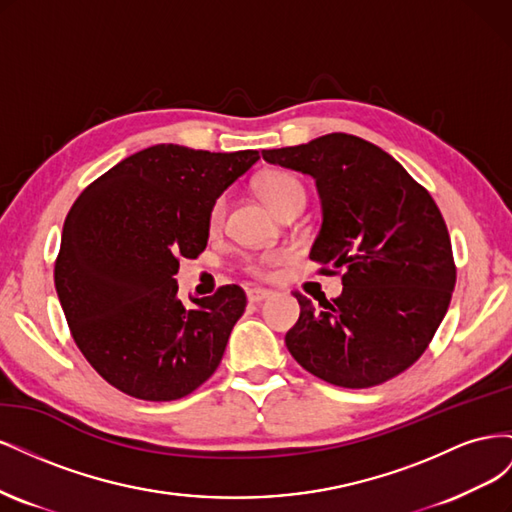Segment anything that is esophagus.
<instances>
[{
	"label": "esophagus",
	"instance_id": "34e87169",
	"mask_svg": "<svg viewBox=\"0 0 512 512\" xmlns=\"http://www.w3.org/2000/svg\"><path fill=\"white\" fill-rule=\"evenodd\" d=\"M271 294L273 292L265 290V288H250V290H247V301H250V303H262V301H267Z\"/></svg>",
	"mask_w": 512,
	"mask_h": 512
}]
</instances>
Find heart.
<instances>
[{
	"instance_id": "1",
	"label": "heart",
	"mask_w": 512,
	"mask_h": 512,
	"mask_svg": "<svg viewBox=\"0 0 512 512\" xmlns=\"http://www.w3.org/2000/svg\"><path fill=\"white\" fill-rule=\"evenodd\" d=\"M258 190L262 196H265V200L275 213H280L288 203H292V200L305 198L303 183L290 173L265 175L258 181ZM224 213H226V198L220 196L209 209L207 224L211 230H218L222 226ZM286 258H288V254L284 250H267V252H260L252 258H247L243 269L254 277H269L273 273V269L280 267Z\"/></svg>"
}]
</instances>
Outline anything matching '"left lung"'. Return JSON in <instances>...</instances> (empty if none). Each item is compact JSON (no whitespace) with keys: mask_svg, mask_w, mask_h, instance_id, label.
Instances as JSON below:
<instances>
[{"mask_svg":"<svg viewBox=\"0 0 512 512\" xmlns=\"http://www.w3.org/2000/svg\"><path fill=\"white\" fill-rule=\"evenodd\" d=\"M262 158L316 179L322 228L309 258L344 290L316 301L294 292L301 316L286 346L316 378L367 389L418 361L451 305L457 269L436 200L389 153L333 132Z\"/></svg>","mask_w":512,"mask_h":512,"instance_id":"obj_1","label":"left lung"}]
</instances>
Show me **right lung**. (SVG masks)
<instances>
[{
  "label": "right lung",
  "instance_id": "right-lung-1",
  "mask_svg": "<svg viewBox=\"0 0 512 512\" xmlns=\"http://www.w3.org/2000/svg\"><path fill=\"white\" fill-rule=\"evenodd\" d=\"M260 160L153 145L121 160L76 198L61 232L55 290L89 365L121 393L173 401L218 369L245 312L237 284L177 299L181 258L203 254L209 209Z\"/></svg>",
  "mask_w": 512,
  "mask_h": 512
}]
</instances>
